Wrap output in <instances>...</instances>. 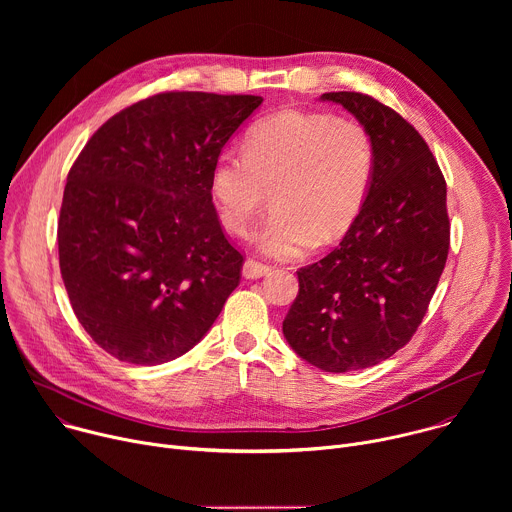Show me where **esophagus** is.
<instances>
[{"mask_svg":"<svg viewBox=\"0 0 512 512\" xmlns=\"http://www.w3.org/2000/svg\"><path fill=\"white\" fill-rule=\"evenodd\" d=\"M269 271H271L269 265L259 263V261H255V259H247V261L243 263V277H245V279H259V277L267 275Z\"/></svg>","mask_w":512,"mask_h":512,"instance_id":"esophagus-1","label":"esophagus"}]
</instances>
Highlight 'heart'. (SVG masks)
Instances as JSON below:
<instances>
[{
    "mask_svg": "<svg viewBox=\"0 0 512 512\" xmlns=\"http://www.w3.org/2000/svg\"><path fill=\"white\" fill-rule=\"evenodd\" d=\"M377 150L369 129L330 113L283 109L257 121L243 154H218L208 194L218 223L247 237L273 190V212L255 235L273 259H296L340 241L369 198Z\"/></svg>",
    "mask_w": 512,
    "mask_h": 512,
    "instance_id": "heart-1",
    "label": "heart"
}]
</instances>
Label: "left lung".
<instances>
[{"mask_svg":"<svg viewBox=\"0 0 512 512\" xmlns=\"http://www.w3.org/2000/svg\"><path fill=\"white\" fill-rule=\"evenodd\" d=\"M369 129L371 192L340 245L298 271L283 336L326 373L360 371L403 348L446 267V180L427 143L397 111L362 93H324Z\"/></svg>","mask_w":512,"mask_h":512,"instance_id":"1","label":"left lung"}]
</instances>
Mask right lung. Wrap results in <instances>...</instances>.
Instances as JSON below:
<instances>
[{
	"label": "right lung",
	"mask_w": 512,
	"mask_h": 512,
	"mask_svg": "<svg viewBox=\"0 0 512 512\" xmlns=\"http://www.w3.org/2000/svg\"><path fill=\"white\" fill-rule=\"evenodd\" d=\"M261 103L160 93L103 123L72 164L60 273L75 316L115 358L154 367L182 356L239 285L243 255L218 223L208 176Z\"/></svg>",
	"instance_id": "obj_1"
}]
</instances>
